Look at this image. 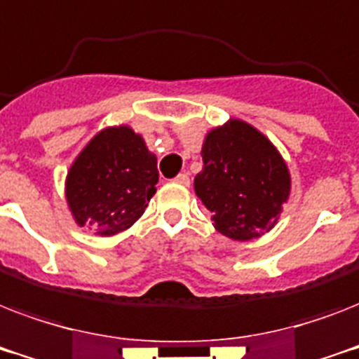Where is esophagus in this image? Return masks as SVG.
<instances>
[{"instance_id":"esophagus-1","label":"esophagus","mask_w":359,"mask_h":359,"mask_svg":"<svg viewBox=\"0 0 359 359\" xmlns=\"http://www.w3.org/2000/svg\"><path fill=\"white\" fill-rule=\"evenodd\" d=\"M175 182H179V184L182 186H188L190 184V177H188V173H179L175 177Z\"/></svg>"}]
</instances>
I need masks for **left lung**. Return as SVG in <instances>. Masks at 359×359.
Wrapping results in <instances>:
<instances>
[{"mask_svg":"<svg viewBox=\"0 0 359 359\" xmlns=\"http://www.w3.org/2000/svg\"><path fill=\"white\" fill-rule=\"evenodd\" d=\"M201 156L194 188L214 227L242 242L272 229L290 190L289 169L272 143L233 119L207 135Z\"/></svg>","mask_w":359,"mask_h":359,"instance_id":"1","label":"left lung"}]
</instances>
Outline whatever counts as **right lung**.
Returning <instances> with one entry per match:
<instances>
[{
    "instance_id": "obj_1",
    "label": "right lung",
    "mask_w": 359,
    "mask_h": 359,
    "mask_svg": "<svg viewBox=\"0 0 359 359\" xmlns=\"http://www.w3.org/2000/svg\"><path fill=\"white\" fill-rule=\"evenodd\" d=\"M156 156L128 126L106 128L76 158L67 201L80 225L109 236L128 229L156 191Z\"/></svg>"
}]
</instances>
